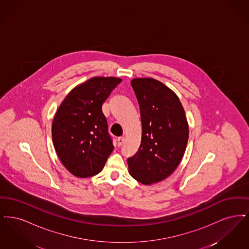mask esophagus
Listing matches in <instances>:
<instances>
[{
	"mask_svg": "<svg viewBox=\"0 0 249 249\" xmlns=\"http://www.w3.org/2000/svg\"><path fill=\"white\" fill-rule=\"evenodd\" d=\"M124 141H125V138H124L123 136H121V137H119V138H118V144H119V146H120V145H122V143L124 142Z\"/></svg>",
	"mask_w": 249,
	"mask_h": 249,
	"instance_id": "esophagus-1",
	"label": "esophagus"
}]
</instances>
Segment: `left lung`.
Returning a JSON list of instances; mask_svg holds the SVG:
<instances>
[{
    "label": "left lung",
    "instance_id": "left-lung-1",
    "mask_svg": "<svg viewBox=\"0 0 249 249\" xmlns=\"http://www.w3.org/2000/svg\"><path fill=\"white\" fill-rule=\"evenodd\" d=\"M130 84L140 107L142 140L127 161L130 176L150 185L177 169L189 140V126L178 96L164 84L153 78H134Z\"/></svg>",
    "mask_w": 249,
    "mask_h": 249
}]
</instances>
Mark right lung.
Wrapping results in <instances>:
<instances>
[{
    "instance_id": "right-lung-1",
    "label": "right lung",
    "mask_w": 249,
    "mask_h": 249,
    "mask_svg": "<svg viewBox=\"0 0 249 249\" xmlns=\"http://www.w3.org/2000/svg\"><path fill=\"white\" fill-rule=\"evenodd\" d=\"M121 82L93 77L74 88L59 106L52 123V141L64 167L77 178L99 174L114 149L102 106Z\"/></svg>"
}]
</instances>
